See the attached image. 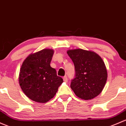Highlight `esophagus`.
<instances>
[{"label":"esophagus","instance_id":"1","mask_svg":"<svg viewBox=\"0 0 126 126\" xmlns=\"http://www.w3.org/2000/svg\"><path fill=\"white\" fill-rule=\"evenodd\" d=\"M63 80H64V81H65V82L67 81V77L66 76H64V77L63 78Z\"/></svg>","mask_w":126,"mask_h":126}]
</instances>
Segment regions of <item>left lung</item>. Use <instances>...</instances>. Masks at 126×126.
<instances>
[{
    "instance_id": "1",
    "label": "left lung",
    "mask_w": 126,
    "mask_h": 126,
    "mask_svg": "<svg viewBox=\"0 0 126 126\" xmlns=\"http://www.w3.org/2000/svg\"><path fill=\"white\" fill-rule=\"evenodd\" d=\"M67 53L75 69V77L71 81V88L81 99L94 98L102 92L108 79L103 59L94 51L82 49H69Z\"/></svg>"
}]
</instances>
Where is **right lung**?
<instances>
[{
  "mask_svg": "<svg viewBox=\"0 0 126 126\" xmlns=\"http://www.w3.org/2000/svg\"><path fill=\"white\" fill-rule=\"evenodd\" d=\"M54 52L52 49H43L31 53L22 63L18 76L20 86L32 101L40 103L49 101L63 82L50 66Z\"/></svg>",
  "mask_w": 126,
  "mask_h": 126,
  "instance_id": "add662e5",
  "label": "right lung"
}]
</instances>
